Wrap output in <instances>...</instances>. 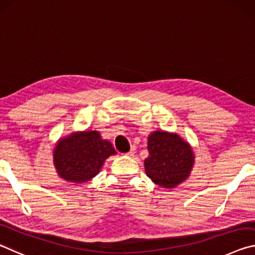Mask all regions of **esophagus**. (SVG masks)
<instances>
[{
  "label": "esophagus",
  "instance_id": "1",
  "mask_svg": "<svg viewBox=\"0 0 255 255\" xmlns=\"http://www.w3.org/2000/svg\"><path fill=\"white\" fill-rule=\"evenodd\" d=\"M134 153H135V148L132 147L130 151H128V152L127 153V155H128V157H132V156H134Z\"/></svg>",
  "mask_w": 255,
  "mask_h": 255
}]
</instances>
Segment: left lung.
Listing matches in <instances>:
<instances>
[{"label": "left lung", "mask_w": 255, "mask_h": 255, "mask_svg": "<svg viewBox=\"0 0 255 255\" xmlns=\"http://www.w3.org/2000/svg\"><path fill=\"white\" fill-rule=\"evenodd\" d=\"M148 151L144 170L158 186L174 189L190 176L194 166L193 149L177 133L151 132L148 136Z\"/></svg>", "instance_id": "8db88e82"}]
</instances>
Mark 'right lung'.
<instances>
[{"mask_svg":"<svg viewBox=\"0 0 255 255\" xmlns=\"http://www.w3.org/2000/svg\"><path fill=\"white\" fill-rule=\"evenodd\" d=\"M116 155L114 147L98 131H79L61 137L53 150L56 173L64 181L76 184L91 181L104 162Z\"/></svg>","mask_w":255,"mask_h":255,"instance_id":"1","label":"right lung"}]
</instances>
